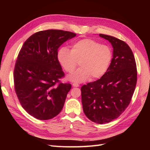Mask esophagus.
<instances>
[{
	"instance_id": "1",
	"label": "esophagus",
	"mask_w": 150,
	"mask_h": 150,
	"mask_svg": "<svg viewBox=\"0 0 150 150\" xmlns=\"http://www.w3.org/2000/svg\"><path fill=\"white\" fill-rule=\"evenodd\" d=\"M72 86H74V87H79V84H78V83H74L73 84H72Z\"/></svg>"
}]
</instances>
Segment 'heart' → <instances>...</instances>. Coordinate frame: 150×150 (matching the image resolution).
Returning <instances> with one entry per match:
<instances>
[{
    "label": "heart",
    "mask_w": 150,
    "mask_h": 150,
    "mask_svg": "<svg viewBox=\"0 0 150 150\" xmlns=\"http://www.w3.org/2000/svg\"><path fill=\"white\" fill-rule=\"evenodd\" d=\"M57 60L67 72L72 73L79 64L80 67L68 79L81 83L91 77L94 80L106 74L112 58L111 49L91 39H84L74 42L71 51L61 47L57 51Z\"/></svg>",
    "instance_id": "1"
}]
</instances>
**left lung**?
<instances>
[{"mask_svg": "<svg viewBox=\"0 0 150 150\" xmlns=\"http://www.w3.org/2000/svg\"><path fill=\"white\" fill-rule=\"evenodd\" d=\"M111 42L113 55L110 67L100 79L83 85L81 101L85 115L98 124L117 118L129 104L137 81L133 53L122 40L99 34Z\"/></svg>", "mask_w": 150, "mask_h": 150, "instance_id": "obj_1", "label": "left lung"}]
</instances>
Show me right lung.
Listing matches in <instances>:
<instances>
[{"mask_svg": "<svg viewBox=\"0 0 150 150\" xmlns=\"http://www.w3.org/2000/svg\"><path fill=\"white\" fill-rule=\"evenodd\" d=\"M76 34L49 29L32 35L18 54L13 71L14 89L26 112L40 120L52 119L64 106L71 88L57 60L58 48Z\"/></svg>", "mask_w": 150, "mask_h": 150, "instance_id": "obj_1", "label": "right lung"}]
</instances>
